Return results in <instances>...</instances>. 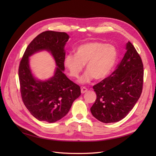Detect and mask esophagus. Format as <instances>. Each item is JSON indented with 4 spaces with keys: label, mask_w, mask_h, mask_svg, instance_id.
I'll return each instance as SVG.
<instances>
[{
    "label": "esophagus",
    "mask_w": 156,
    "mask_h": 156,
    "mask_svg": "<svg viewBox=\"0 0 156 156\" xmlns=\"http://www.w3.org/2000/svg\"><path fill=\"white\" fill-rule=\"evenodd\" d=\"M81 91L82 94H84V93H85V92H87L88 91V89L86 87H83L81 88Z\"/></svg>",
    "instance_id": "obj_1"
}]
</instances>
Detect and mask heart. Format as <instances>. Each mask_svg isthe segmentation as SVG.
I'll use <instances>...</instances> for the list:
<instances>
[{
    "mask_svg": "<svg viewBox=\"0 0 156 156\" xmlns=\"http://www.w3.org/2000/svg\"><path fill=\"white\" fill-rule=\"evenodd\" d=\"M119 52L114 45L101 41H90L79 45L75 54L69 53L64 58V66L70 76L77 78L86 64V70L79 82L90 83L94 78L103 80L115 66Z\"/></svg>",
    "mask_w": 156,
    "mask_h": 156,
    "instance_id": "1",
    "label": "heart"
}]
</instances>
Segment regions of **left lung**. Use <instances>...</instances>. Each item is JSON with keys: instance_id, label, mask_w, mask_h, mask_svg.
Masks as SVG:
<instances>
[{"instance_id": "1", "label": "left lung", "mask_w": 156, "mask_h": 156, "mask_svg": "<svg viewBox=\"0 0 156 156\" xmlns=\"http://www.w3.org/2000/svg\"><path fill=\"white\" fill-rule=\"evenodd\" d=\"M116 69L93 87L97 98L92 115L103 123L116 122L133 108L142 93L144 70L142 60L131 42Z\"/></svg>"}]
</instances>
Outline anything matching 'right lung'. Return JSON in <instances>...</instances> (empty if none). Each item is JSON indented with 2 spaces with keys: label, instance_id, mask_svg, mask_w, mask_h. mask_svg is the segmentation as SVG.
Returning a JSON list of instances; mask_svg holds the SVG:
<instances>
[{
  "label": "right lung",
  "instance_id": "obj_1",
  "mask_svg": "<svg viewBox=\"0 0 156 156\" xmlns=\"http://www.w3.org/2000/svg\"><path fill=\"white\" fill-rule=\"evenodd\" d=\"M69 38L66 32H42L28 45L20 62L19 79L22 100L30 114L40 121L53 123L62 119L81 95L80 87L63 72L64 47ZM41 50L51 53L57 66L54 76L45 81L34 76L29 64L30 56Z\"/></svg>",
  "mask_w": 156,
  "mask_h": 156
}]
</instances>
